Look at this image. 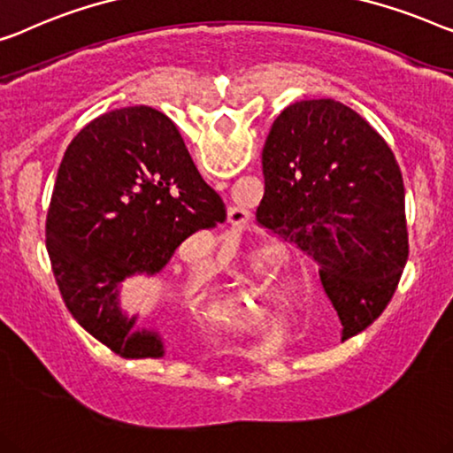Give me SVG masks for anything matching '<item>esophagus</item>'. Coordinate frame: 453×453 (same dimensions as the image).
Instances as JSON below:
<instances>
[{
    "instance_id": "1",
    "label": "esophagus",
    "mask_w": 453,
    "mask_h": 453,
    "mask_svg": "<svg viewBox=\"0 0 453 453\" xmlns=\"http://www.w3.org/2000/svg\"><path fill=\"white\" fill-rule=\"evenodd\" d=\"M228 222L237 233H245L251 226V214L242 206H231L228 208Z\"/></svg>"
}]
</instances>
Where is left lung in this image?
<instances>
[{
    "label": "left lung",
    "instance_id": "1",
    "mask_svg": "<svg viewBox=\"0 0 453 453\" xmlns=\"http://www.w3.org/2000/svg\"><path fill=\"white\" fill-rule=\"evenodd\" d=\"M257 222L320 264L341 341L376 320L409 257L401 169L386 141L345 104L303 100L272 124Z\"/></svg>",
    "mask_w": 453,
    "mask_h": 453
}]
</instances>
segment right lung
<instances>
[{"mask_svg": "<svg viewBox=\"0 0 453 453\" xmlns=\"http://www.w3.org/2000/svg\"><path fill=\"white\" fill-rule=\"evenodd\" d=\"M225 220V202L165 114L134 106L97 116L65 150L47 216L69 312L124 359L161 357V337L120 311V281L159 273L183 241Z\"/></svg>", "mask_w": 453, "mask_h": 453, "instance_id": "1", "label": "right lung"}]
</instances>
